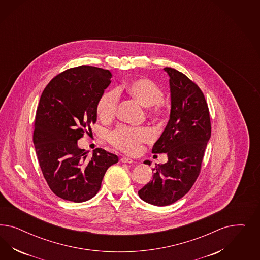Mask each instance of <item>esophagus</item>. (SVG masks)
<instances>
[{
    "label": "esophagus",
    "instance_id": "1",
    "mask_svg": "<svg viewBox=\"0 0 260 260\" xmlns=\"http://www.w3.org/2000/svg\"><path fill=\"white\" fill-rule=\"evenodd\" d=\"M121 162L122 163H128V164H131V163H134V160L131 159V158L124 156V157L121 158Z\"/></svg>",
    "mask_w": 260,
    "mask_h": 260
}]
</instances>
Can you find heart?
Listing matches in <instances>:
<instances>
[{"label": "heart", "instance_id": "heart-1", "mask_svg": "<svg viewBox=\"0 0 260 260\" xmlns=\"http://www.w3.org/2000/svg\"><path fill=\"white\" fill-rule=\"evenodd\" d=\"M126 94L141 106L148 108V114L152 118H160L163 113L162 101L164 93L155 83L147 78L134 79L124 87ZM118 94L114 90L101 95L96 105V111L103 121H110L116 114ZM151 133L146 127L119 126L111 131L108 140L116 149L128 154L137 153L143 143L150 141Z\"/></svg>", "mask_w": 260, "mask_h": 260}]
</instances>
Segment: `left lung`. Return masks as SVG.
Here are the masks:
<instances>
[{
  "label": "left lung",
  "instance_id": "left-lung-1",
  "mask_svg": "<svg viewBox=\"0 0 260 260\" xmlns=\"http://www.w3.org/2000/svg\"><path fill=\"white\" fill-rule=\"evenodd\" d=\"M164 70L170 76L172 109L152 152L167 153L168 162L155 166L152 180L138 191L142 200L155 206L173 204L191 189L201 171L212 131L201 89L180 71Z\"/></svg>",
  "mask_w": 260,
  "mask_h": 260
}]
</instances>
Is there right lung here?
Returning <instances> with one entry per match:
<instances>
[{
	"label": "right lung",
	"instance_id": "add662e5",
	"mask_svg": "<svg viewBox=\"0 0 260 260\" xmlns=\"http://www.w3.org/2000/svg\"><path fill=\"white\" fill-rule=\"evenodd\" d=\"M111 77L100 68H71L56 75L41 95L33 143L48 187L63 200L80 203L92 198L107 170L118 162L107 150L95 149L89 157L77 146L96 122V105Z\"/></svg>",
	"mask_w": 260,
	"mask_h": 260
}]
</instances>
